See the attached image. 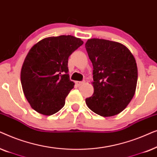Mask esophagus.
<instances>
[{"label":"esophagus","instance_id":"34e87169","mask_svg":"<svg viewBox=\"0 0 157 157\" xmlns=\"http://www.w3.org/2000/svg\"><path fill=\"white\" fill-rule=\"evenodd\" d=\"M83 83H84V82H83V81H76V84L78 86H80L82 85Z\"/></svg>","mask_w":157,"mask_h":157}]
</instances>
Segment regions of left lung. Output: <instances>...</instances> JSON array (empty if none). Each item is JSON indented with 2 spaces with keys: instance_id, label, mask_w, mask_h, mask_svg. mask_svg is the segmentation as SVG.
I'll return each mask as SVG.
<instances>
[{
  "instance_id": "1",
  "label": "left lung",
  "mask_w": 157,
  "mask_h": 157,
  "mask_svg": "<svg viewBox=\"0 0 157 157\" xmlns=\"http://www.w3.org/2000/svg\"><path fill=\"white\" fill-rule=\"evenodd\" d=\"M85 47L93 65L94 88L93 95L86 98V104L101 117L121 113L136 91V60L125 46L118 42L91 38Z\"/></svg>"
}]
</instances>
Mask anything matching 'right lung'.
Returning <instances> with one entry per match:
<instances>
[{
  "instance_id": "add662e5",
  "label": "right lung",
  "mask_w": 157,
  "mask_h": 157,
  "mask_svg": "<svg viewBox=\"0 0 157 157\" xmlns=\"http://www.w3.org/2000/svg\"><path fill=\"white\" fill-rule=\"evenodd\" d=\"M83 42L73 36L44 38L31 48L23 62L21 81L24 95L37 112L50 116L65 105L74 88L68 60Z\"/></svg>"
}]
</instances>
